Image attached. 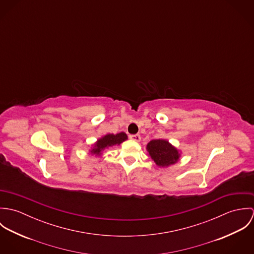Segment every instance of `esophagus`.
<instances>
[{
    "label": "esophagus",
    "mask_w": 254,
    "mask_h": 254,
    "mask_svg": "<svg viewBox=\"0 0 254 254\" xmlns=\"http://www.w3.org/2000/svg\"><path fill=\"white\" fill-rule=\"evenodd\" d=\"M130 139L135 141V142H140L141 141V135L139 134H136V135H131L130 136Z\"/></svg>",
    "instance_id": "obj_1"
}]
</instances>
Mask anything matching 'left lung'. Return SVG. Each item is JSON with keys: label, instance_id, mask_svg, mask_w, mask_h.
I'll list each match as a JSON object with an SVG mask.
<instances>
[{"label": "left lung", "instance_id": "left-lung-1", "mask_svg": "<svg viewBox=\"0 0 254 254\" xmlns=\"http://www.w3.org/2000/svg\"><path fill=\"white\" fill-rule=\"evenodd\" d=\"M145 148L148 156L160 168L174 165L181 157V150L164 139L151 140Z\"/></svg>", "mask_w": 254, "mask_h": 254}]
</instances>
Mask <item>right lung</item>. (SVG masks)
<instances>
[{
    "label": "right lung",
    "mask_w": 254,
    "mask_h": 254,
    "mask_svg": "<svg viewBox=\"0 0 254 254\" xmlns=\"http://www.w3.org/2000/svg\"><path fill=\"white\" fill-rule=\"evenodd\" d=\"M127 139L128 136L124 132H120L117 134H107L99 138L93 145H91L89 153L95 156H101L106 148H109L113 145H119Z\"/></svg>",
    "instance_id": "add662e5"
}]
</instances>
